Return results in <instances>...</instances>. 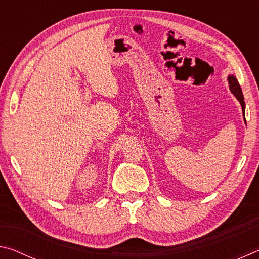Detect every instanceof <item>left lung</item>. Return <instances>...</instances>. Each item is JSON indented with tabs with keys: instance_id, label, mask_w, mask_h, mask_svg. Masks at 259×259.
Instances as JSON below:
<instances>
[{
	"instance_id": "1",
	"label": "left lung",
	"mask_w": 259,
	"mask_h": 259,
	"mask_svg": "<svg viewBox=\"0 0 259 259\" xmlns=\"http://www.w3.org/2000/svg\"><path fill=\"white\" fill-rule=\"evenodd\" d=\"M227 82H229V87H230L231 93L234 95V97L238 99L240 104H241V107H242V113H243V120L245 122V119H244L245 103H244V97H243L242 90H241V87L239 84V82H238V80H236V77L233 75V74H231V75L227 76Z\"/></svg>"
}]
</instances>
